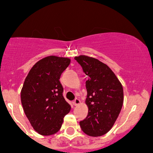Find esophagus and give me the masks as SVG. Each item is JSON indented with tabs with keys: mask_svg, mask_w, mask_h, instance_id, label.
<instances>
[{
	"mask_svg": "<svg viewBox=\"0 0 153 153\" xmlns=\"http://www.w3.org/2000/svg\"><path fill=\"white\" fill-rule=\"evenodd\" d=\"M80 104V100L78 98H75L73 101V105L74 106H78Z\"/></svg>",
	"mask_w": 153,
	"mask_h": 153,
	"instance_id": "obj_1",
	"label": "esophagus"
}]
</instances>
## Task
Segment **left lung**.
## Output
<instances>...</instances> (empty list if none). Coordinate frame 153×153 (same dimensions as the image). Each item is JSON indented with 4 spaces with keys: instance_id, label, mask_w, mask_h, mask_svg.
I'll return each instance as SVG.
<instances>
[{
    "instance_id": "8db88e82",
    "label": "left lung",
    "mask_w": 153,
    "mask_h": 153,
    "mask_svg": "<svg viewBox=\"0 0 153 153\" xmlns=\"http://www.w3.org/2000/svg\"><path fill=\"white\" fill-rule=\"evenodd\" d=\"M75 59L88 78V115L80 121V126L89 136H101L110 130L121 112L124 102L123 86L110 68L96 58L80 55Z\"/></svg>"
}]
</instances>
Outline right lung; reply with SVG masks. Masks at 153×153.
<instances>
[{
  "label": "right lung",
  "mask_w": 153,
  "mask_h": 153,
  "mask_svg": "<svg viewBox=\"0 0 153 153\" xmlns=\"http://www.w3.org/2000/svg\"><path fill=\"white\" fill-rule=\"evenodd\" d=\"M69 64L68 58L46 57L32 67L24 81L21 104L33 129L42 135L56 133L71 109L59 81Z\"/></svg>",
  "instance_id": "add662e5"
}]
</instances>
